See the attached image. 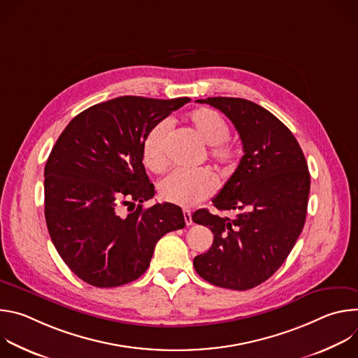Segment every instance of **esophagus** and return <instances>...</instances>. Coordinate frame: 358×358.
<instances>
[{"label":"esophagus","mask_w":358,"mask_h":358,"mask_svg":"<svg viewBox=\"0 0 358 358\" xmlns=\"http://www.w3.org/2000/svg\"><path fill=\"white\" fill-rule=\"evenodd\" d=\"M184 220H185V225L189 227L192 225V215H191V211L189 210H184Z\"/></svg>","instance_id":"34e87169"}]
</instances>
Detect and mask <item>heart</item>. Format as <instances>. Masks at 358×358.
<instances>
[{
	"instance_id": "1",
	"label": "heart",
	"mask_w": 358,
	"mask_h": 358,
	"mask_svg": "<svg viewBox=\"0 0 358 358\" xmlns=\"http://www.w3.org/2000/svg\"><path fill=\"white\" fill-rule=\"evenodd\" d=\"M187 123L201 141L210 145L208 155L218 167L227 170L234 166L236 150L227 140L231 131L229 124L218 112L198 108L187 115ZM167 122H159L148 130L141 147V159L147 170L162 173L167 169ZM159 191L164 201L188 208L214 195L217 178L210 170L174 171L160 182Z\"/></svg>"
}]
</instances>
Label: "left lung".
Here are the masks:
<instances>
[{"label": "left lung", "mask_w": 358, "mask_h": 358, "mask_svg": "<svg viewBox=\"0 0 358 358\" xmlns=\"http://www.w3.org/2000/svg\"><path fill=\"white\" fill-rule=\"evenodd\" d=\"M221 110L239 133L243 156L238 169L192 221L210 227L214 242L194 258L196 273L227 289L248 290L268 280L285 262L306 221L310 174L292 131L269 110L239 97L196 100Z\"/></svg>", "instance_id": "left-lung-1"}]
</instances>
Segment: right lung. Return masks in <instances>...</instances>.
<instances>
[{
    "mask_svg": "<svg viewBox=\"0 0 358 358\" xmlns=\"http://www.w3.org/2000/svg\"><path fill=\"white\" fill-rule=\"evenodd\" d=\"M122 96L97 103L71 120L45 164V220L69 269L96 287H116L138 279L156 243L182 229L174 203L143 208L155 196L141 147L156 123L188 103ZM138 207L127 216L123 205Z\"/></svg>",
    "mask_w": 358,
    "mask_h": 358,
    "instance_id": "1",
    "label": "right lung"
}]
</instances>
